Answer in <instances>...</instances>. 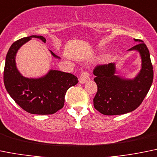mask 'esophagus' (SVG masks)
<instances>
[{
    "instance_id": "obj_1",
    "label": "esophagus",
    "mask_w": 157,
    "mask_h": 157,
    "mask_svg": "<svg viewBox=\"0 0 157 157\" xmlns=\"http://www.w3.org/2000/svg\"><path fill=\"white\" fill-rule=\"evenodd\" d=\"M89 80H90V73H89V71L86 70V71L82 72L80 77V83H83Z\"/></svg>"
}]
</instances>
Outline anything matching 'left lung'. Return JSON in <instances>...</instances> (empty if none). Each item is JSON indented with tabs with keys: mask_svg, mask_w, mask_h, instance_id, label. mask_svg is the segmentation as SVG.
Wrapping results in <instances>:
<instances>
[{
	"mask_svg": "<svg viewBox=\"0 0 157 157\" xmlns=\"http://www.w3.org/2000/svg\"><path fill=\"white\" fill-rule=\"evenodd\" d=\"M128 50H137L142 58V69L133 80H125L115 75V63L100 64L94 69V80L98 90L94 107L105 115L128 113L138 108L149 92L153 80V70L147 46L140 39Z\"/></svg>",
	"mask_w": 157,
	"mask_h": 157,
	"instance_id": "obj_1",
	"label": "left lung"
}]
</instances>
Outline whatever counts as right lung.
<instances>
[{
  "label": "right lung",
  "instance_id": "right-lung-1",
  "mask_svg": "<svg viewBox=\"0 0 157 157\" xmlns=\"http://www.w3.org/2000/svg\"><path fill=\"white\" fill-rule=\"evenodd\" d=\"M32 38L40 39L43 42L46 41L42 36H31L11 45L6 56L4 86L10 96L25 112L35 115H52L63 108L67 90L75 86L78 79L74 74L52 70L39 79L22 77L16 67L15 55L19 48ZM51 53L59 58L52 51Z\"/></svg>",
  "mask_w": 157,
  "mask_h": 157
}]
</instances>
